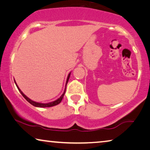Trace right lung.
Masks as SVG:
<instances>
[{
    "label": "right lung",
    "instance_id": "1",
    "mask_svg": "<svg viewBox=\"0 0 150 150\" xmlns=\"http://www.w3.org/2000/svg\"><path fill=\"white\" fill-rule=\"evenodd\" d=\"M70 74H71V72L68 74V77H67V79H66V85H65V88H64V93L63 94H62V95L59 96V98H58L57 99H56V100H54L52 101V102H50V103H38V102H35V101L34 100H32L31 99H30L29 97H27V96L25 95V94L23 93V92L21 91V89L19 88V87L18 86V85L17 84V82H15V83L16 84V86H17L18 90H19V92L21 93V94H22L23 96L26 99V100L28 101V102L30 103V104H31L32 105H33L34 107H40V108H44V107H54V106H56L57 105L59 104V103H61V101L62 100V98H63L64 97V94H65L66 93V86H67V84H68V80L69 78H70Z\"/></svg>",
    "mask_w": 150,
    "mask_h": 150
}]
</instances>
